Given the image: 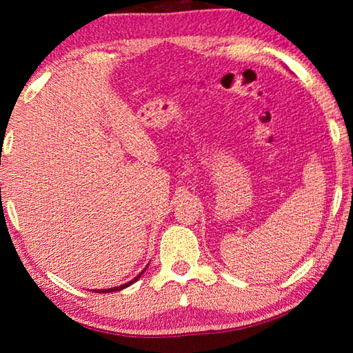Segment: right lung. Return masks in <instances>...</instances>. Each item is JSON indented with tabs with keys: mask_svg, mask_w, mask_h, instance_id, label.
I'll list each match as a JSON object with an SVG mask.
<instances>
[{
	"mask_svg": "<svg viewBox=\"0 0 353 353\" xmlns=\"http://www.w3.org/2000/svg\"><path fill=\"white\" fill-rule=\"evenodd\" d=\"M146 268H148V266H146ZM146 268H145V270H143V271L139 274V276H137L135 279L130 280V282H128V283H124V285H119V286H115V288H109V290H93V291H94V292H113V291H119V290H124V288H128V286H130V285H132L134 282H137V280H139V279L141 277V274L146 271Z\"/></svg>",
	"mask_w": 353,
	"mask_h": 353,
	"instance_id": "right-lung-1",
	"label": "right lung"
}]
</instances>
